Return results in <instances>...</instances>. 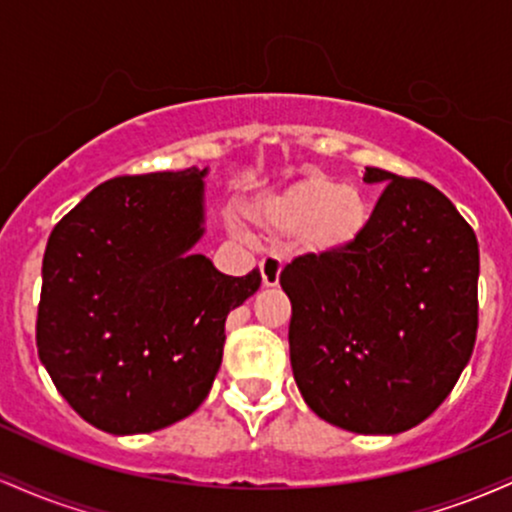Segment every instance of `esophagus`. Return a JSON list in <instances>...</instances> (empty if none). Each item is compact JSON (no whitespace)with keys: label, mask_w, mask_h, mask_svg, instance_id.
<instances>
[{"label":"esophagus","mask_w":512,"mask_h":512,"mask_svg":"<svg viewBox=\"0 0 512 512\" xmlns=\"http://www.w3.org/2000/svg\"><path fill=\"white\" fill-rule=\"evenodd\" d=\"M281 264L279 257H264L260 262V272H262V284L264 286H276L279 284V274H281Z\"/></svg>","instance_id":"esophagus-1"}]
</instances>
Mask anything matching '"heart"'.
Returning a JSON list of instances; mask_svg holds the SVG:
<instances>
[{"mask_svg": "<svg viewBox=\"0 0 512 512\" xmlns=\"http://www.w3.org/2000/svg\"><path fill=\"white\" fill-rule=\"evenodd\" d=\"M260 219L276 233L301 230L303 250L334 255L349 250L366 231L368 199L356 185L313 173L262 204Z\"/></svg>", "mask_w": 512, "mask_h": 512, "instance_id": "1", "label": "heart"}]
</instances>
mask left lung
<instances>
[{
    "instance_id": "8db88e82",
    "label": "left lung",
    "mask_w": 512,
    "mask_h": 512,
    "mask_svg": "<svg viewBox=\"0 0 512 512\" xmlns=\"http://www.w3.org/2000/svg\"><path fill=\"white\" fill-rule=\"evenodd\" d=\"M388 185L363 236L334 255L296 257L291 368L310 409L363 436L409 431L436 411L469 363L479 327V245L443 192L366 168Z\"/></svg>"
}]
</instances>
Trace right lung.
I'll return each mask as SVG.
<instances>
[{"instance_id": "obj_1", "label": "right lung", "mask_w": 512, "mask_h": 512, "mask_svg": "<svg viewBox=\"0 0 512 512\" xmlns=\"http://www.w3.org/2000/svg\"><path fill=\"white\" fill-rule=\"evenodd\" d=\"M207 168L122 175L52 228L35 322L38 356L81 419L115 436L185 419L219 373L226 317L260 269L221 274L204 236Z\"/></svg>"}]
</instances>
